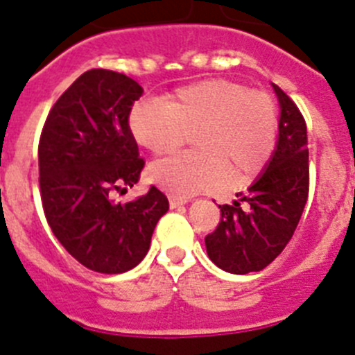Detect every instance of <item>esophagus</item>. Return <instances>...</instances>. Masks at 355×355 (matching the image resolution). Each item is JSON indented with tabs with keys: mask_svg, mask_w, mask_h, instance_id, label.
<instances>
[{
	"mask_svg": "<svg viewBox=\"0 0 355 355\" xmlns=\"http://www.w3.org/2000/svg\"><path fill=\"white\" fill-rule=\"evenodd\" d=\"M168 200H170V207H171V209H177V207L185 205V203H187V200H185V198L170 196V198H168Z\"/></svg>",
	"mask_w": 355,
	"mask_h": 355,
	"instance_id": "1",
	"label": "esophagus"
}]
</instances>
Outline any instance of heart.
<instances>
[{"mask_svg":"<svg viewBox=\"0 0 355 355\" xmlns=\"http://www.w3.org/2000/svg\"><path fill=\"white\" fill-rule=\"evenodd\" d=\"M134 139L155 155L171 154L193 136L194 152L162 159L150 168L155 184L177 198L254 180L272 159L279 110L270 94L230 79L182 86L157 102L132 107Z\"/></svg>","mask_w":355,"mask_h":355,"instance_id":"heart-1","label":"heart"}]
</instances>
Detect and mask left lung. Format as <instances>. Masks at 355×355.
Instances as JSON below:
<instances>
[{"label": "left lung", "instance_id": "1", "mask_svg": "<svg viewBox=\"0 0 355 355\" xmlns=\"http://www.w3.org/2000/svg\"><path fill=\"white\" fill-rule=\"evenodd\" d=\"M279 98V139L267 170L233 205H219L221 221L205 237L210 260L232 274L258 272L272 263L295 232L309 193L308 132L295 102Z\"/></svg>", "mask_w": 355, "mask_h": 355}]
</instances>
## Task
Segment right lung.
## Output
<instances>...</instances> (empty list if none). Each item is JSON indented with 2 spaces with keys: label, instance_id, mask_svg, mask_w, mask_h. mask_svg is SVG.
Wrapping results in <instances>:
<instances>
[{
  "label": "right lung",
  "instance_id": "right-lung-1",
  "mask_svg": "<svg viewBox=\"0 0 355 355\" xmlns=\"http://www.w3.org/2000/svg\"><path fill=\"white\" fill-rule=\"evenodd\" d=\"M143 88L113 70L92 69L54 102L38 141V184L54 237L86 269L120 274L148 253L170 203L150 185L120 203L139 182L145 161L129 127Z\"/></svg>",
  "mask_w": 355,
  "mask_h": 355
}]
</instances>
